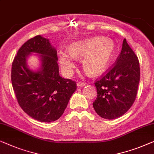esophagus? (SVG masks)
Returning a JSON list of instances; mask_svg holds the SVG:
<instances>
[{
  "label": "esophagus",
  "instance_id": "esophagus-1",
  "mask_svg": "<svg viewBox=\"0 0 154 154\" xmlns=\"http://www.w3.org/2000/svg\"><path fill=\"white\" fill-rule=\"evenodd\" d=\"M85 85H86V84L84 83V82H77V87H83V86Z\"/></svg>",
  "mask_w": 154,
  "mask_h": 154
}]
</instances>
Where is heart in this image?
<instances>
[{"mask_svg":"<svg viewBox=\"0 0 154 154\" xmlns=\"http://www.w3.org/2000/svg\"><path fill=\"white\" fill-rule=\"evenodd\" d=\"M70 53L60 51L58 60L62 70L71 74L75 68V58H82L84 71L91 76L101 74L107 68L115 53L114 41L107 37H96L79 40L68 47Z\"/></svg>","mask_w":154,"mask_h":154,"instance_id":"obj_1","label":"heart"}]
</instances>
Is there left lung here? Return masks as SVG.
I'll return each mask as SVG.
<instances>
[{"label": "left lung", "mask_w": 154, "mask_h": 154, "mask_svg": "<svg viewBox=\"0 0 154 154\" xmlns=\"http://www.w3.org/2000/svg\"><path fill=\"white\" fill-rule=\"evenodd\" d=\"M140 77L139 60L124 39L115 65L95 82L98 96L93 106L96 113L106 119L126 113L135 102Z\"/></svg>", "instance_id": "obj_1"}]
</instances>
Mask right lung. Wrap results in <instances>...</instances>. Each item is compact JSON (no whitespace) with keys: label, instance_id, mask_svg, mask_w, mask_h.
<instances>
[{"label":"right lung","instance_id":"1","mask_svg":"<svg viewBox=\"0 0 154 154\" xmlns=\"http://www.w3.org/2000/svg\"><path fill=\"white\" fill-rule=\"evenodd\" d=\"M33 53L39 55L41 62L35 71L27 64ZM57 60V51L49 39L37 35L20 47L12 62V84L19 105L41 122L58 119L77 89L76 82L60 76Z\"/></svg>","mask_w":154,"mask_h":154}]
</instances>
